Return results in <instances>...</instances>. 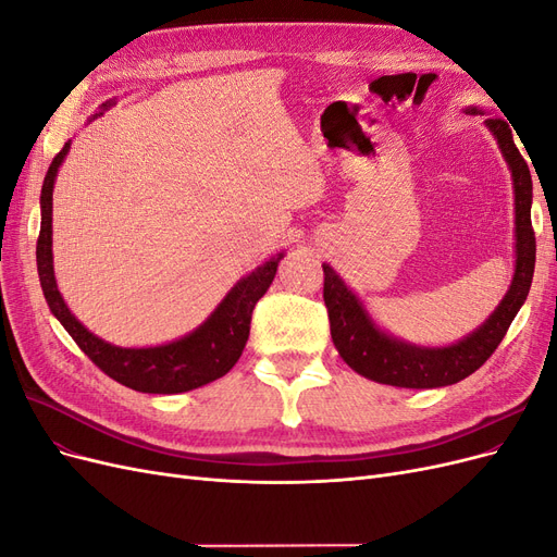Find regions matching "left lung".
<instances>
[{"label":"left lung","mask_w":557,"mask_h":557,"mask_svg":"<svg viewBox=\"0 0 557 557\" xmlns=\"http://www.w3.org/2000/svg\"><path fill=\"white\" fill-rule=\"evenodd\" d=\"M485 125L495 134L513 178L516 272L511 288L476 332H471L453 346L425 348L399 342L395 336L381 332L360 305V299L346 288L339 274L330 264H323V297L330 315L332 342L344 362L364 379L397 387H442L458 383L474 374L493 356L504 334H507L511 320L520 311L522 301L528 299L536 260V242L530 218L532 176L525 158L520 156V150L513 144L511 127L502 117H487Z\"/></svg>","instance_id":"obj_1"}]
</instances>
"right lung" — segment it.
<instances>
[{"label":"right lung","mask_w":557,"mask_h":557,"mask_svg":"<svg viewBox=\"0 0 557 557\" xmlns=\"http://www.w3.org/2000/svg\"><path fill=\"white\" fill-rule=\"evenodd\" d=\"M107 109V104H104ZM70 153V141L62 146L60 153L48 166L41 188V230L37 239V269L41 290L50 311L60 320L62 327L72 334L78 348L102 369L107 376L123 383L137 393L174 395L188 393L193 387L207 385L225 376L242 358V350L248 342L250 315L258 299L267 293L276 276V267L283 258H276L258 267L256 272L244 276L225 295L218 309L201 323L195 332L185 334L183 339L150 346V348H121L99 339L83 327L74 313L66 309L58 290L53 274V185L64 156Z\"/></svg>","instance_id":"add662e5"}]
</instances>
